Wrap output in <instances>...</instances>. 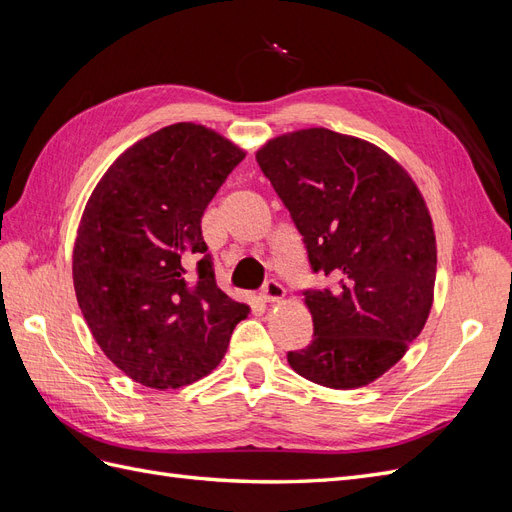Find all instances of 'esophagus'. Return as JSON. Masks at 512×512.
<instances>
[{"label":"esophagus","mask_w":512,"mask_h":512,"mask_svg":"<svg viewBox=\"0 0 512 512\" xmlns=\"http://www.w3.org/2000/svg\"><path fill=\"white\" fill-rule=\"evenodd\" d=\"M260 297H262V301H265V303H277V301H282L286 297V290H284L282 284L269 280L265 286H262Z\"/></svg>","instance_id":"34e87169"}]
</instances>
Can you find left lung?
Returning <instances> with one entry per match:
<instances>
[{
  "label": "left lung",
  "instance_id": "8db88e82",
  "mask_svg": "<svg viewBox=\"0 0 512 512\" xmlns=\"http://www.w3.org/2000/svg\"><path fill=\"white\" fill-rule=\"evenodd\" d=\"M256 162L303 235L314 273L305 290L312 344L288 352L299 376L359 389L389 371L421 335L436 284V235L408 170L363 138L327 128L275 136Z\"/></svg>",
  "mask_w": 512,
  "mask_h": 512
}]
</instances>
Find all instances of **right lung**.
Returning a JSON list of instances; mask_svg holds the SVG:
<instances>
[{"mask_svg":"<svg viewBox=\"0 0 512 512\" xmlns=\"http://www.w3.org/2000/svg\"><path fill=\"white\" fill-rule=\"evenodd\" d=\"M245 151L198 123L126 149L91 192L72 254L76 301L102 352L149 389L220 365L250 307L215 284L200 218Z\"/></svg>","mask_w":512,"mask_h":512,"instance_id":"1","label":"right lung"}]
</instances>
